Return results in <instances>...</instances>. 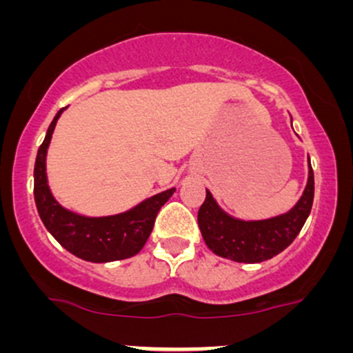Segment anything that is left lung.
Wrapping results in <instances>:
<instances>
[{
  "label": "left lung",
  "instance_id": "1",
  "mask_svg": "<svg viewBox=\"0 0 353 353\" xmlns=\"http://www.w3.org/2000/svg\"><path fill=\"white\" fill-rule=\"evenodd\" d=\"M314 199V172L309 160L305 190L294 208L266 220H241L223 212L206 190L198 225L206 245L220 258L237 263H261L288 248L304 227Z\"/></svg>",
  "mask_w": 353,
  "mask_h": 353
}]
</instances>
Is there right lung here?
Listing matches in <instances>:
<instances>
[{
	"instance_id": "right-lung-1",
	"label": "right lung",
	"mask_w": 353,
	"mask_h": 353,
	"mask_svg": "<svg viewBox=\"0 0 353 353\" xmlns=\"http://www.w3.org/2000/svg\"><path fill=\"white\" fill-rule=\"evenodd\" d=\"M61 109L49 124L44 141L39 147L34 167V198L39 216L51 236L66 251L85 261L109 263L138 254L150 237L157 213L174 194L172 190L147 198L134 208L109 216H85L63 208L48 184L46 157L52 131L63 114Z\"/></svg>"
}]
</instances>
